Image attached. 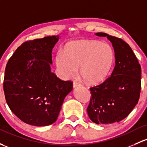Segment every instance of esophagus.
<instances>
[{"mask_svg":"<svg viewBox=\"0 0 147 147\" xmlns=\"http://www.w3.org/2000/svg\"><path fill=\"white\" fill-rule=\"evenodd\" d=\"M81 86V84H80V83L78 82H73V88H76L77 86Z\"/></svg>","mask_w":147,"mask_h":147,"instance_id":"34e87169","label":"esophagus"}]
</instances>
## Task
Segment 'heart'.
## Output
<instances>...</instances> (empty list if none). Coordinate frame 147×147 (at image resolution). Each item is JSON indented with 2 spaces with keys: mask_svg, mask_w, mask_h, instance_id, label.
Masks as SVG:
<instances>
[{
  "mask_svg": "<svg viewBox=\"0 0 147 147\" xmlns=\"http://www.w3.org/2000/svg\"><path fill=\"white\" fill-rule=\"evenodd\" d=\"M115 61L112 47L97 40L82 39L71 41L55 57L60 77L72 78L78 72L90 84L101 82L110 73Z\"/></svg>",
  "mask_w": 147,
  "mask_h": 147,
  "instance_id": "b5f03b06",
  "label": "heart"
}]
</instances>
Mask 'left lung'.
<instances>
[{"label": "left lung", "instance_id": "8db88e82", "mask_svg": "<svg viewBox=\"0 0 147 147\" xmlns=\"http://www.w3.org/2000/svg\"><path fill=\"white\" fill-rule=\"evenodd\" d=\"M114 49L115 65L110 78L90 88L92 97L87 108L89 118L96 124H110L125 118L138 103L142 69L130 46L121 38L106 33Z\"/></svg>", "mask_w": 147, "mask_h": 147}]
</instances>
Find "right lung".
Returning <instances> with one entry per match:
<instances>
[{
    "label": "right lung",
    "mask_w": 147,
    "mask_h": 147,
    "mask_svg": "<svg viewBox=\"0 0 147 147\" xmlns=\"http://www.w3.org/2000/svg\"><path fill=\"white\" fill-rule=\"evenodd\" d=\"M59 36L23 43L6 65L5 100L11 111L27 124L46 126L56 121L65 98L72 90L51 72V53Z\"/></svg>",
    "instance_id": "right-lung-1"
}]
</instances>
